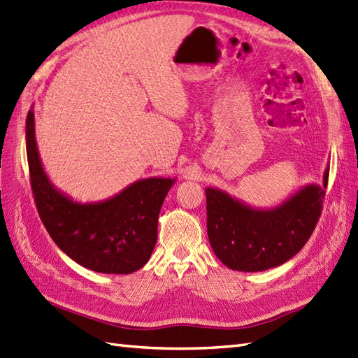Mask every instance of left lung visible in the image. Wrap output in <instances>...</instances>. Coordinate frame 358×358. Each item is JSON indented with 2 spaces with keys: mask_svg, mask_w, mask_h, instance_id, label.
<instances>
[{
  "mask_svg": "<svg viewBox=\"0 0 358 358\" xmlns=\"http://www.w3.org/2000/svg\"><path fill=\"white\" fill-rule=\"evenodd\" d=\"M328 173L329 166L322 186L307 185L272 208H254L221 189L207 187V234L216 257L242 272H262L290 260L317 224Z\"/></svg>",
  "mask_w": 358,
  "mask_h": 358,
  "instance_id": "1",
  "label": "left lung"
}]
</instances>
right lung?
<instances>
[{"instance_id": "1", "label": "right lung", "mask_w": 358, "mask_h": 358, "mask_svg": "<svg viewBox=\"0 0 358 358\" xmlns=\"http://www.w3.org/2000/svg\"><path fill=\"white\" fill-rule=\"evenodd\" d=\"M31 189L42 222L59 248L83 268L131 273L145 266L157 242L159 213L176 178H143L98 203H77L50 181L39 157L34 112L25 122Z\"/></svg>"}]
</instances>
